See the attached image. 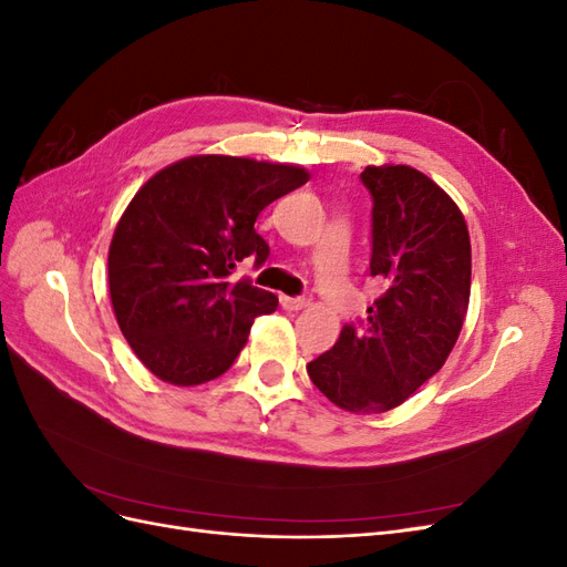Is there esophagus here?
Returning a JSON list of instances; mask_svg holds the SVG:
<instances>
[{"instance_id": "34e87169", "label": "esophagus", "mask_w": 567, "mask_h": 567, "mask_svg": "<svg viewBox=\"0 0 567 567\" xmlns=\"http://www.w3.org/2000/svg\"><path fill=\"white\" fill-rule=\"evenodd\" d=\"M307 305H310V300H307V298H290V296H281V307H284V310L298 312V310H305Z\"/></svg>"}]
</instances>
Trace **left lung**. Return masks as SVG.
Masks as SVG:
<instances>
[{
  "instance_id": "left-lung-1",
  "label": "left lung",
  "mask_w": 567,
  "mask_h": 567,
  "mask_svg": "<svg viewBox=\"0 0 567 567\" xmlns=\"http://www.w3.org/2000/svg\"><path fill=\"white\" fill-rule=\"evenodd\" d=\"M359 179L373 200L369 269L383 293L307 373L340 409L381 414L447 362L468 310L471 238L456 203L419 169L371 165Z\"/></svg>"
}]
</instances>
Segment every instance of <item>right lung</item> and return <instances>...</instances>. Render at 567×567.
I'll return each instance as SVG.
<instances>
[{"label": "right lung", "mask_w": 567, "mask_h": 567, "mask_svg": "<svg viewBox=\"0 0 567 567\" xmlns=\"http://www.w3.org/2000/svg\"><path fill=\"white\" fill-rule=\"evenodd\" d=\"M310 175L298 165L194 156L153 175L120 217L109 250L120 331L161 381L198 385L225 373L252 319L277 296L234 279L246 257L260 269L269 246L255 219Z\"/></svg>", "instance_id": "obj_1"}]
</instances>
